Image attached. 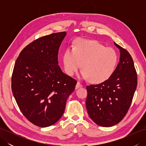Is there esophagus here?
<instances>
[{
  "mask_svg": "<svg viewBox=\"0 0 146 146\" xmlns=\"http://www.w3.org/2000/svg\"><path fill=\"white\" fill-rule=\"evenodd\" d=\"M82 86H83L82 84H81V83H80L79 82H77L76 85V88H80V87H82Z\"/></svg>",
  "mask_w": 146,
  "mask_h": 146,
  "instance_id": "1",
  "label": "esophagus"
}]
</instances>
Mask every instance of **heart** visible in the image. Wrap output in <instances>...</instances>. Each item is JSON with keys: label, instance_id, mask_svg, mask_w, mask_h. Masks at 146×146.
Listing matches in <instances>:
<instances>
[{"label": "heart", "instance_id": "1", "mask_svg": "<svg viewBox=\"0 0 146 146\" xmlns=\"http://www.w3.org/2000/svg\"><path fill=\"white\" fill-rule=\"evenodd\" d=\"M63 62L67 75H74L82 66L83 78L100 83L113 75L118 55L113 48H106L98 41L78 39L73 49L68 48L64 51Z\"/></svg>", "mask_w": 146, "mask_h": 146}]
</instances>
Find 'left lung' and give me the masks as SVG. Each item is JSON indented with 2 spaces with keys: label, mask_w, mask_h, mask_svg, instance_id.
Masks as SVG:
<instances>
[{
  "label": "left lung",
  "mask_w": 146,
  "mask_h": 146,
  "mask_svg": "<svg viewBox=\"0 0 146 146\" xmlns=\"http://www.w3.org/2000/svg\"><path fill=\"white\" fill-rule=\"evenodd\" d=\"M120 49V61L113 75L98 85L86 86V107L88 115L97 125L111 127L120 122L131 106L137 85L134 61L125 49Z\"/></svg>",
  "instance_id": "left-lung-1"
}]
</instances>
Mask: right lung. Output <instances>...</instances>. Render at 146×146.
I'll list each match as a JSON object with an SVG mask.
<instances>
[{
	"instance_id": "right-lung-1",
	"label": "right lung",
	"mask_w": 146,
	"mask_h": 146,
	"mask_svg": "<svg viewBox=\"0 0 146 146\" xmlns=\"http://www.w3.org/2000/svg\"><path fill=\"white\" fill-rule=\"evenodd\" d=\"M66 32L52 33L26 46L15 61L11 88L20 110L33 124L53 125L63 115L76 80L58 65V50Z\"/></svg>"
}]
</instances>
